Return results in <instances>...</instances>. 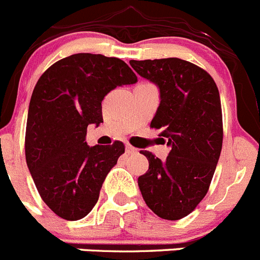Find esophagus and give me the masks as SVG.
<instances>
[{
	"label": "esophagus",
	"mask_w": 260,
	"mask_h": 260,
	"mask_svg": "<svg viewBox=\"0 0 260 260\" xmlns=\"http://www.w3.org/2000/svg\"><path fill=\"white\" fill-rule=\"evenodd\" d=\"M125 151H127V154H136L139 150H137L136 147L131 146V145H127V146H125Z\"/></svg>",
	"instance_id": "esophagus-1"
}]
</instances>
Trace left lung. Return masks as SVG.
I'll list each match as a JSON object with an SVG mask.
<instances>
[{"label": "left lung", "mask_w": 260, "mask_h": 260, "mask_svg": "<svg viewBox=\"0 0 260 260\" xmlns=\"http://www.w3.org/2000/svg\"><path fill=\"white\" fill-rule=\"evenodd\" d=\"M141 78L159 89L151 128L162 129L171 147L166 160L141 151L149 170L139 177L147 207L166 220H179L203 200L223 145L219 90L205 70L180 58L131 60Z\"/></svg>", "instance_id": "1"}]
</instances>
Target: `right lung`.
<instances>
[{
    "label": "right lung",
    "instance_id": "obj_1",
    "mask_svg": "<svg viewBox=\"0 0 260 260\" xmlns=\"http://www.w3.org/2000/svg\"><path fill=\"white\" fill-rule=\"evenodd\" d=\"M137 81L119 58L79 53L55 62L37 81L28 107L25 160L37 190L66 220L89 214L124 145L89 146L86 128L101 124L102 101Z\"/></svg>",
    "mask_w": 260,
    "mask_h": 260
}]
</instances>
